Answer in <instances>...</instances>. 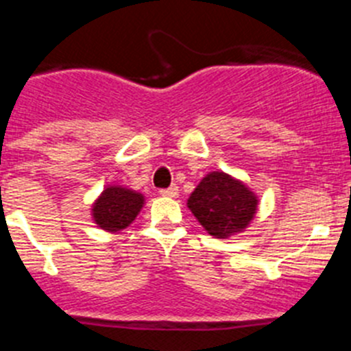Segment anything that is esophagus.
<instances>
[{"label":"esophagus","instance_id":"1","mask_svg":"<svg viewBox=\"0 0 351 351\" xmlns=\"http://www.w3.org/2000/svg\"><path fill=\"white\" fill-rule=\"evenodd\" d=\"M160 195L161 197H178L179 195V188L178 186H170V188H163V190H160Z\"/></svg>","mask_w":351,"mask_h":351}]
</instances>
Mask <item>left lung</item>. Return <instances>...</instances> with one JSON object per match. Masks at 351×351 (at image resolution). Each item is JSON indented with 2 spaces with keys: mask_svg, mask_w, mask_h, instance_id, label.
I'll use <instances>...</instances> for the list:
<instances>
[{
  "mask_svg": "<svg viewBox=\"0 0 351 351\" xmlns=\"http://www.w3.org/2000/svg\"><path fill=\"white\" fill-rule=\"evenodd\" d=\"M256 197L243 182L213 172L195 188L188 207L200 225L216 237H228L246 228L256 210Z\"/></svg>",
  "mask_w": 351,
  "mask_h": 351,
  "instance_id": "1",
  "label": "left lung"
}]
</instances>
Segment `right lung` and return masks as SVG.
<instances>
[{"instance_id":"right-lung-1","label":"right lung","mask_w":351,"mask_h":351,"mask_svg":"<svg viewBox=\"0 0 351 351\" xmlns=\"http://www.w3.org/2000/svg\"><path fill=\"white\" fill-rule=\"evenodd\" d=\"M144 197L119 186H110L93 207L95 221L108 232H119L137 218Z\"/></svg>"}]
</instances>
